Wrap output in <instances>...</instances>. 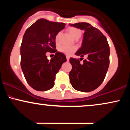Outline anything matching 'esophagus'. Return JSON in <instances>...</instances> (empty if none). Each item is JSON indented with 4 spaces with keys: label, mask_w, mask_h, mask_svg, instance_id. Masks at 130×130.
<instances>
[{
    "label": "esophagus",
    "mask_w": 130,
    "mask_h": 130,
    "mask_svg": "<svg viewBox=\"0 0 130 130\" xmlns=\"http://www.w3.org/2000/svg\"><path fill=\"white\" fill-rule=\"evenodd\" d=\"M69 60H70V57H69V56H67V60L68 61H69Z\"/></svg>",
    "instance_id": "1"
}]
</instances>
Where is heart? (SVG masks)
I'll return each mask as SVG.
<instances>
[{"mask_svg":"<svg viewBox=\"0 0 130 130\" xmlns=\"http://www.w3.org/2000/svg\"><path fill=\"white\" fill-rule=\"evenodd\" d=\"M68 32L70 33V35H71L74 39H78L81 37L82 32L77 28L73 27H71L68 29ZM60 34L59 33L56 36V38H55V41L57 44L59 43V37H60ZM76 51V47L75 46H62L59 48V51L60 53L64 54L67 55V56H71L73 53H74V52Z\"/></svg>","mask_w":130,"mask_h":130,"instance_id":"b5f03b06","label":"heart"}]
</instances>
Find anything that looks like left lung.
I'll use <instances>...</instances> for the list:
<instances>
[{
	"mask_svg": "<svg viewBox=\"0 0 130 130\" xmlns=\"http://www.w3.org/2000/svg\"><path fill=\"white\" fill-rule=\"evenodd\" d=\"M71 26L84 30L81 47L76 56H87L80 63L79 59L70 58L72 70L69 73L70 83L76 90L89 92L102 84L109 65L110 50L106 37L96 28L87 22L70 24Z\"/></svg>",
	"mask_w": 130,
	"mask_h": 130,
	"instance_id": "left-lung-1",
	"label": "left lung"
}]
</instances>
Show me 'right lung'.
Returning <instances> with one entry per match:
<instances>
[{
  "label": "right lung",
  "mask_w": 130,
  "mask_h": 130,
  "mask_svg": "<svg viewBox=\"0 0 130 130\" xmlns=\"http://www.w3.org/2000/svg\"><path fill=\"white\" fill-rule=\"evenodd\" d=\"M65 26L63 22L40 19L25 32L21 45V67L27 83L35 90L53 88L56 74L67 61L65 54L56 50L55 41ZM47 52L55 53L51 61L45 56Z\"/></svg>",
  "instance_id": "right-lung-1"
}]
</instances>
